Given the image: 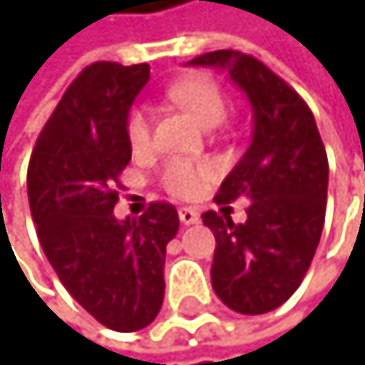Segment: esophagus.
Here are the masks:
<instances>
[{
	"label": "esophagus",
	"instance_id": "34e87169",
	"mask_svg": "<svg viewBox=\"0 0 365 365\" xmlns=\"http://www.w3.org/2000/svg\"><path fill=\"white\" fill-rule=\"evenodd\" d=\"M178 217H180V222L185 224V226H192V224H198V212L194 210V207H180V212H178Z\"/></svg>",
	"mask_w": 365,
	"mask_h": 365
}]
</instances>
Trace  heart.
<instances>
[{"mask_svg": "<svg viewBox=\"0 0 365 365\" xmlns=\"http://www.w3.org/2000/svg\"><path fill=\"white\" fill-rule=\"evenodd\" d=\"M169 96L175 105H180L201 123V125H217L226 114V98L215 79L205 75L185 77L169 88ZM128 141L135 150H146L153 141V116L150 109L135 105L125 120ZM217 175V167L210 160H169L162 169V185L169 194L178 198H190L201 192V187Z\"/></svg>", "mask_w": 365, "mask_h": 365, "instance_id": "1", "label": "heart"}]
</instances>
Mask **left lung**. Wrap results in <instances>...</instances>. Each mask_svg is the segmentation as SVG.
I'll return each mask as SVG.
<instances>
[{
  "instance_id": "1",
  "label": "left lung",
  "mask_w": 365,
  "mask_h": 365,
  "mask_svg": "<svg viewBox=\"0 0 365 365\" xmlns=\"http://www.w3.org/2000/svg\"><path fill=\"white\" fill-rule=\"evenodd\" d=\"M190 66L224 68L254 111L251 143L219 187L222 210L203 212L215 233L212 288L228 309L269 313L299 288L318 249L329 162L313 111L258 58L217 50ZM247 197V222L235 225L227 203Z\"/></svg>"
}]
</instances>
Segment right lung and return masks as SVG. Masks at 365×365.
<instances>
[{
	"label": "right lung",
	"mask_w": 365,
	"mask_h": 365,
	"mask_svg": "<svg viewBox=\"0 0 365 365\" xmlns=\"http://www.w3.org/2000/svg\"><path fill=\"white\" fill-rule=\"evenodd\" d=\"M148 63L86 66L47 118L26 171L41 247L66 290L114 331L148 327L164 299V258L180 219L171 203L114 215L118 175L132 160L125 120Z\"/></svg>",
	"instance_id": "right-lung-1"
}]
</instances>
